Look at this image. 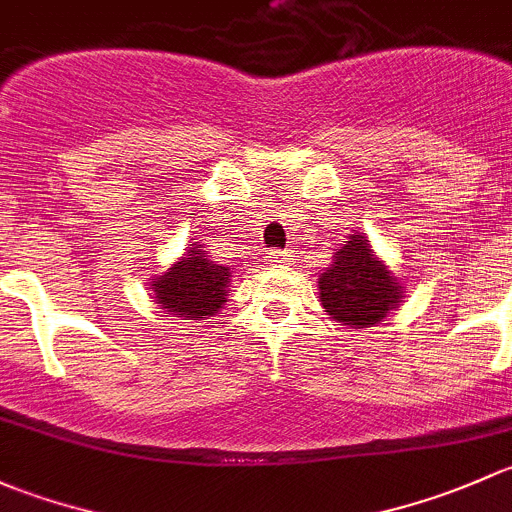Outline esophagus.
Returning a JSON list of instances; mask_svg holds the SVG:
<instances>
[{"instance_id": "obj_1", "label": "esophagus", "mask_w": 512, "mask_h": 512, "mask_svg": "<svg viewBox=\"0 0 512 512\" xmlns=\"http://www.w3.org/2000/svg\"><path fill=\"white\" fill-rule=\"evenodd\" d=\"M288 251H283V249H271L266 254V261H271V263H286L288 261Z\"/></svg>"}]
</instances>
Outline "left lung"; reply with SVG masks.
Returning <instances> with one entry per match:
<instances>
[{
    "label": "left lung",
    "mask_w": 512,
    "mask_h": 512,
    "mask_svg": "<svg viewBox=\"0 0 512 512\" xmlns=\"http://www.w3.org/2000/svg\"><path fill=\"white\" fill-rule=\"evenodd\" d=\"M325 313L342 325L370 328L402 303V286L377 261L367 236L352 234L318 281Z\"/></svg>",
    "instance_id": "1"
}]
</instances>
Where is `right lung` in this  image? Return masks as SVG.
I'll return each instance as SVG.
<instances>
[{"label": "right lung", "instance_id": "add662e5", "mask_svg": "<svg viewBox=\"0 0 512 512\" xmlns=\"http://www.w3.org/2000/svg\"><path fill=\"white\" fill-rule=\"evenodd\" d=\"M229 281V268L209 261L202 244H189L182 261H177L165 276L152 278V295L175 318L199 320L214 315L226 303Z\"/></svg>", "mask_w": 512, "mask_h": 512}]
</instances>
